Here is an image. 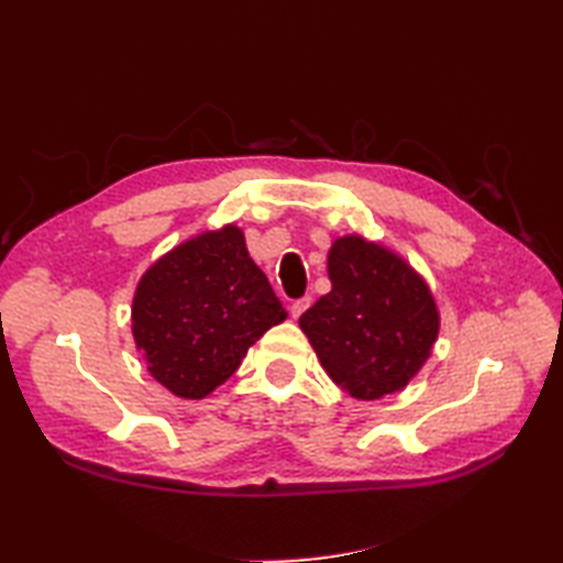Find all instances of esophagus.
Wrapping results in <instances>:
<instances>
[{
	"instance_id": "34e87169",
	"label": "esophagus",
	"mask_w": 563,
	"mask_h": 563,
	"mask_svg": "<svg viewBox=\"0 0 563 563\" xmlns=\"http://www.w3.org/2000/svg\"><path fill=\"white\" fill-rule=\"evenodd\" d=\"M309 305H312V297H309V295H302L300 300H295V302H292V307H290L292 317H295V319H300V317L307 312V309H309Z\"/></svg>"
}]
</instances>
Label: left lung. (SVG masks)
<instances>
[{"label":"left lung","mask_w":563,"mask_h":563,"mask_svg":"<svg viewBox=\"0 0 563 563\" xmlns=\"http://www.w3.org/2000/svg\"><path fill=\"white\" fill-rule=\"evenodd\" d=\"M331 292L307 309L300 327L321 365L355 399L404 389L438 339V309L411 266L361 236L329 251Z\"/></svg>","instance_id":"1"}]
</instances>
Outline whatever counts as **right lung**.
I'll return each mask as SVG.
<instances>
[{
	"mask_svg": "<svg viewBox=\"0 0 563 563\" xmlns=\"http://www.w3.org/2000/svg\"><path fill=\"white\" fill-rule=\"evenodd\" d=\"M285 317L242 230L227 224L188 239L142 275L133 336L154 379L176 397L202 399Z\"/></svg>",
	"mask_w": 563,
	"mask_h": 563,
	"instance_id": "right-lung-1",
	"label": "right lung"
}]
</instances>
